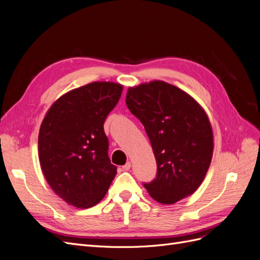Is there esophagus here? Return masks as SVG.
Instances as JSON below:
<instances>
[{"label": "esophagus", "instance_id": "obj_1", "mask_svg": "<svg viewBox=\"0 0 260 260\" xmlns=\"http://www.w3.org/2000/svg\"><path fill=\"white\" fill-rule=\"evenodd\" d=\"M130 168H131V162H130V161L125 162V164L123 165V166H122V169H123L124 171H128Z\"/></svg>", "mask_w": 260, "mask_h": 260}]
</instances>
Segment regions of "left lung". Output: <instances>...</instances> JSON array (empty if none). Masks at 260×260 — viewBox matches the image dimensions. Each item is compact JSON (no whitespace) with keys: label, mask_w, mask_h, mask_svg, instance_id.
I'll list each match as a JSON object with an SVG mask.
<instances>
[{"label":"left lung","mask_w":260,"mask_h":260,"mask_svg":"<svg viewBox=\"0 0 260 260\" xmlns=\"http://www.w3.org/2000/svg\"><path fill=\"white\" fill-rule=\"evenodd\" d=\"M129 111L144 125L157 164L144 183L151 198L171 205L193 194L210 166L214 135L204 108L186 92L160 80L129 88Z\"/></svg>","instance_id":"8db88e82"}]
</instances>
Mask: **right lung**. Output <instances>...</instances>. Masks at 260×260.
Wrapping results in <instances>:
<instances>
[{
	"mask_svg": "<svg viewBox=\"0 0 260 260\" xmlns=\"http://www.w3.org/2000/svg\"><path fill=\"white\" fill-rule=\"evenodd\" d=\"M122 89L109 81L74 89L54 102L41 123L38 144L42 172L52 190L69 205H96L117 174L103 125Z\"/></svg>",
	"mask_w": 260,
	"mask_h": 260,
	"instance_id": "add662e5",
	"label": "right lung"
}]
</instances>
